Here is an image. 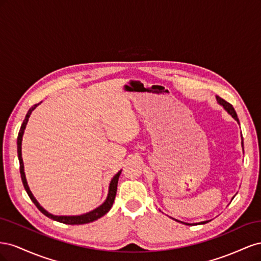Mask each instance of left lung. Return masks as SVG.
I'll return each mask as SVG.
<instances>
[{
	"label": "left lung",
	"mask_w": 261,
	"mask_h": 261,
	"mask_svg": "<svg viewBox=\"0 0 261 261\" xmlns=\"http://www.w3.org/2000/svg\"><path fill=\"white\" fill-rule=\"evenodd\" d=\"M217 102L220 105V106H222L223 107V109L225 110V111L230 114L234 120L238 122L239 124H240V121H239V117H238V114H236V112H235V110H234V108L228 103V102H226L225 100H223L222 98H220V97H218L217 96ZM242 147H243V149H244V143H243V137H242ZM173 219V218H172ZM173 220H175V221H177V222H180V223H184V224H186V225H192V223H186V222H181V221H178V220H176V219H173ZM209 221H202V222H199V223H193V224H204V223H208Z\"/></svg>",
	"instance_id": "left-lung-1"
}]
</instances>
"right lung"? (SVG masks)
Here are the masks:
<instances>
[{
	"label": "right lung",
	"mask_w": 261,
	"mask_h": 261,
	"mask_svg": "<svg viewBox=\"0 0 261 261\" xmlns=\"http://www.w3.org/2000/svg\"><path fill=\"white\" fill-rule=\"evenodd\" d=\"M39 105H40V103L35 105L34 107H31L29 109L28 113L25 116V120H23V122H22V124L20 126V129H19V133H18V137H17V153H18V160H19V171H20V176H21V180H22V185H23V187H25V191L27 192L28 196L30 197V199L33 200V202L36 204V207L39 210H40L44 216H46V217L54 220V221H58V222L65 223V224H70V225H74V224H86V223L93 222V221H96L99 218L107 215V213L109 212V210L111 209L112 204L114 202V199H115L117 183H118V177H120L122 171H118L116 174L113 176L111 181H110L109 193H108V196H107V199L105 200L103 203L100 204L98 208L93 209V210L87 212V213H84V215H81V216H55V215H52V213L46 211L41 206V204L38 202V200L35 198V196L33 195V193H31V191H30V188H29L28 183H27V179H26L25 171H23V162H22V158H21V141H22L23 132H25L26 125L28 123V120H29L31 112H33L34 110Z\"/></svg>",
	"instance_id": "obj_1"
}]
</instances>
